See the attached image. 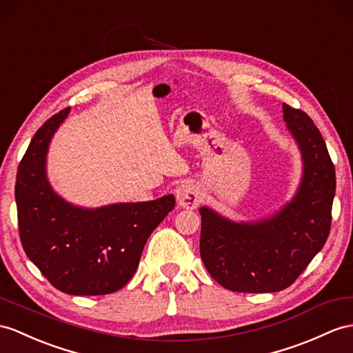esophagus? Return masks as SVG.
<instances>
[{"mask_svg": "<svg viewBox=\"0 0 353 353\" xmlns=\"http://www.w3.org/2000/svg\"><path fill=\"white\" fill-rule=\"evenodd\" d=\"M176 199H178V203L181 205L183 208L194 210L202 199L201 187L192 181H187V183L181 184L176 190Z\"/></svg>", "mask_w": 353, "mask_h": 353, "instance_id": "esophagus-1", "label": "esophagus"}]
</instances>
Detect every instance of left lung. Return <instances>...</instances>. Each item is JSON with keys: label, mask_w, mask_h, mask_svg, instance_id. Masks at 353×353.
Wrapping results in <instances>:
<instances>
[{"label": "left lung", "mask_w": 353, "mask_h": 353, "mask_svg": "<svg viewBox=\"0 0 353 353\" xmlns=\"http://www.w3.org/2000/svg\"><path fill=\"white\" fill-rule=\"evenodd\" d=\"M283 118L304 163L301 185L272 217L235 223L202 206L201 257L223 288L265 294L289 288L322 250L331 230L335 169L313 119L283 103Z\"/></svg>", "instance_id": "1"}]
</instances>
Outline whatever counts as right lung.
<instances>
[{
    "label": "right lung",
    "mask_w": 353,
    "mask_h": 353,
    "mask_svg": "<svg viewBox=\"0 0 353 353\" xmlns=\"http://www.w3.org/2000/svg\"><path fill=\"white\" fill-rule=\"evenodd\" d=\"M70 108L43 124L16 175L19 236L25 253L50 285L68 295H108L133 277L145 243L174 210L172 194L85 210L65 202L46 178L50 139Z\"/></svg>",
    "instance_id": "right-lung-1"
}]
</instances>
